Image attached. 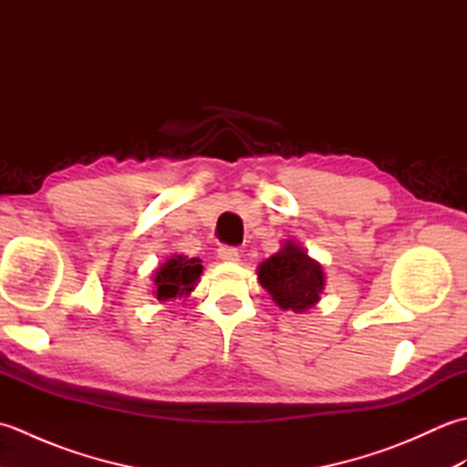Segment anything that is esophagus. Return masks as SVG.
Listing matches in <instances>:
<instances>
[{
  "label": "esophagus",
  "mask_w": 467,
  "mask_h": 467,
  "mask_svg": "<svg viewBox=\"0 0 467 467\" xmlns=\"http://www.w3.org/2000/svg\"><path fill=\"white\" fill-rule=\"evenodd\" d=\"M218 259L224 263H236L239 261V251H236L234 246H221V249H218Z\"/></svg>",
  "instance_id": "34e87169"
}]
</instances>
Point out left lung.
<instances>
[{"label":"left lung","mask_w":467,"mask_h":467,"mask_svg":"<svg viewBox=\"0 0 467 467\" xmlns=\"http://www.w3.org/2000/svg\"><path fill=\"white\" fill-rule=\"evenodd\" d=\"M256 275L273 301L293 313H305L319 303L325 286L323 266L293 241H286L279 253L263 261Z\"/></svg>","instance_id":"left-lung-1"}]
</instances>
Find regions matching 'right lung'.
<instances>
[{
	"mask_svg": "<svg viewBox=\"0 0 467 467\" xmlns=\"http://www.w3.org/2000/svg\"><path fill=\"white\" fill-rule=\"evenodd\" d=\"M202 265L201 259H188L182 254H174L166 259L158 269L154 271V286H156V299L158 301H174L181 296H188L201 279Z\"/></svg>",
	"mask_w": 467,
	"mask_h": 467,
	"instance_id": "obj_1",
	"label": "right lung"
}]
</instances>
